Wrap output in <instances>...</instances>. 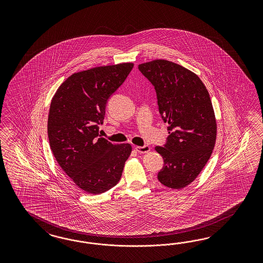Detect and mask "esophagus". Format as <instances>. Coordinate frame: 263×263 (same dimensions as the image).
<instances>
[{
    "label": "esophagus",
    "instance_id": "1",
    "mask_svg": "<svg viewBox=\"0 0 263 263\" xmlns=\"http://www.w3.org/2000/svg\"><path fill=\"white\" fill-rule=\"evenodd\" d=\"M136 152H139V153H147V152H151V146L148 145H143V146H136Z\"/></svg>",
    "mask_w": 263,
    "mask_h": 263
}]
</instances>
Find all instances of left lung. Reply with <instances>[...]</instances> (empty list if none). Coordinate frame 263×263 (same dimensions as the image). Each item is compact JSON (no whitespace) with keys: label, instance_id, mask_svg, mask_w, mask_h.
Segmentation results:
<instances>
[{"label":"left lung","instance_id":"1","mask_svg":"<svg viewBox=\"0 0 263 263\" xmlns=\"http://www.w3.org/2000/svg\"><path fill=\"white\" fill-rule=\"evenodd\" d=\"M139 69L156 90L159 112L168 124L162 155L160 182L172 189L192 183L206 165L215 146L217 123L206 87L199 76L179 64L154 60Z\"/></svg>","mask_w":263,"mask_h":263}]
</instances>
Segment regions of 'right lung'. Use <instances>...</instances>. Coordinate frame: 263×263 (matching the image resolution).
<instances>
[{"mask_svg":"<svg viewBox=\"0 0 263 263\" xmlns=\"http://www.w3.org/2000/svg\"><path fill=\"white\" fill-rule=\"evenodd\" d=\"M134 64L93 67L72 74L57 89L48 115V138L57 162L83 191L97 195L119 183L132 152L98 136L109 97Z\"/></svg>","mask_w":263,"mask_h":263,"instance_id":"add662e5","label":"right lung"}]
</instances>
